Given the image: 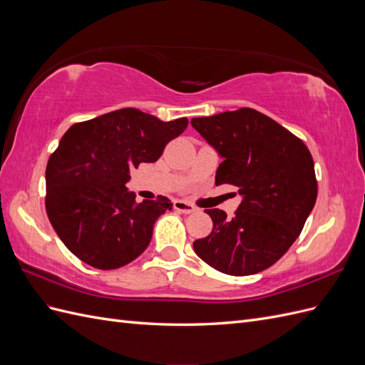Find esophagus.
<instances>
[{"label":"esophagus","instance_id":"34e87169","mask_svg":"<svg viewBox=\"0 0 365 365\" xmlns=\"http://www.w3.org/2000/svg\"><path fill=\"white\" fill-rule=\"evenodd\" d=\"M173 208L176 210V212H181V213H184V215H189V213L196 212V207H195L193 204L187 202V201H181V200L173 202Z\"/></svg>","mask_w":365,"mask_h":365}]
</instances>
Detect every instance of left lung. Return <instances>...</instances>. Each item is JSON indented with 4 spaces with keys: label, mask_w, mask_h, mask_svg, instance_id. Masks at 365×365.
I'll list each match as a JSON object with an SVG mask.
<instances>
[{
    "label": "left lung",
    "mask_w": 365,
    "mask_h": 365,
    "mask_svg": "<svg viewBox=\"0 0 365 365\" xmlns=\"http://www.w3.org/2000/svg\"><path fill=\"white\" fill-rule=\"evenodd\" d=\"M190 123L222 158L216 184L237 187L242 197L233 217L219 208L205 210L213 230L193 242L195 252L228 275L272 267L300 236L315 205L311 152L288 129L251 108Z\"/></svg>",
    "instance_id": "left-lung-1"
}]
</instances>
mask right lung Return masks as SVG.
<instances>
[{"mask_svg":"<svg viewBox=\"0 0 365 365\" xmlns=\"http://www.w3.org/2000/svg\"><path fill=\"white\" fill-rule=\"evenodd\" d=\"M185 117L161 121L123 108L73 125L46 170V208L63 245L97 269L125 267L145 251L169 197L135 201L129 170L155 163L165 145L185 130Z\"/></svg>","mask_w":365,"mask_h":365,"instance_id":"add662e5","label":"right lung"}]
</instances>
